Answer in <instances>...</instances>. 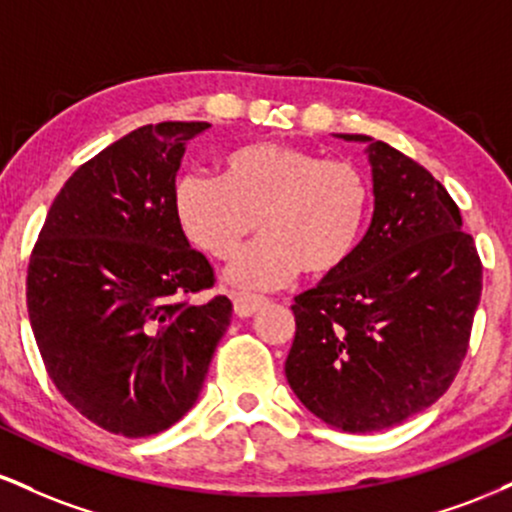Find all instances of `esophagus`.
<instances>
[{
    "label": "esophagus",
    "instance_id": "1",
    "mask_svg": "<svg viewBox=\"0 0 512 512\" xmlns=\"http://www.w3.org/2000/svg\"><path fill=\"white\" fill-rule=\"evenodd\" d=\"M233 313L238 317H252L255 313H260L262 308H267V298L260 296H250V293H233Z\"/></svg>",
    "mask_w": 512,
    "mask_h": 512
}]
</instances>
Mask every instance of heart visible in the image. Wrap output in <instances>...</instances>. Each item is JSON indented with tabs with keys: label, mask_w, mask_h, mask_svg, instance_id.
<instances>
[{
	"label": "heart",
	"mask_w": 512,
	"mask_h": 512,
	"mask_svg": "<svg viewBox=\"0 0 512 512\" xmlns=\"http://www.w3.org/2000/svg\"><path fill=\"white\" fill-rule=\"evenodd\" d=\"M370 209L366 175L349 161H325L281 142H257L226 158V173H185L175 182L173 214L185 238L204 255L226 260L231 286L276 289L298 272L322 279L349 262Z\"/></svg>",
	"instance_id": "obj_1"
}]
</instances>
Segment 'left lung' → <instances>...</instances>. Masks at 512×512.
<instances>
[{"label": "left lung", "instance_id": "1", "mask_svg": "<svg viewBox=\"0 0 512 512\" xmlns=\"http://www.w3.org/2000/svg\"><path fill=\"white\" fill-rule=\"evenodd\" d=\"M373 221L339 272L296 296L286 380L346 433L397 426L448 390L467 354L481 262L462 216L424 166L363 134Z\"/></svg>", "mask_w": 512, "mask_h": 512}]
</instances>
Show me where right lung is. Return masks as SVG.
<instances>
[{"label": "right lung", "instance_id": "obj_1", "mask_svg": "<svg viewBox=\"0 0 512 512\" xmlns=\"http://www.w3.org/2000/svg\"><path fill=\"white\" fill-rule=\"evenodd\" d=\"M209 122L144 125L64 182L28 264V317L52 383L105 431L144 438L202 392L231 301L173 214L187 142Z\"/></svg>", "mask_w": 512, "mask_h": 512}]
</instances>
